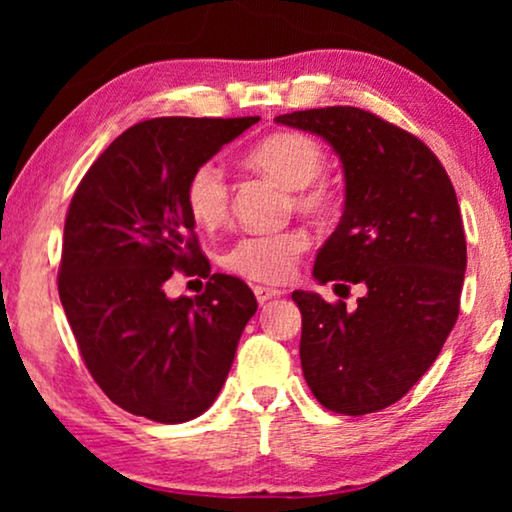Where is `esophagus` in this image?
<instances>
[{
    "mask_svg": "<svg viewBox=\"0 0 512 512\" xmlns=\"http://www.w3.org/2000/svg\"><path fill=\"white\" fill-rule=\"evenodd\" d=\"M254 293H256V300L258 303H268V300L282 296V289H272V286H254Z\"/></svg>",
    "mask_w": 512,
    "mask_h": 512,
    "instance_id": "34e87169",
    "label": "esophagus"
}]
</instances>
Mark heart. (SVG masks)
<instances>
[{"instance_id":"b5f03b06","label":"heart","mask_w":512,"mask_h":512,"mask_svg":"<svg viewBox=\"0 0 512 512\" xmlns=\"http://www.w3.org/2000/svg\"><path fill=\"white\" fill-rule=\"evenodd\" d=\"M244 160L254 170L291 188V202L298 212L314 219L333 212L335 188L321 177L326 156L317 139L293 130L275 132L251 146ZM186 207L202 228H216L228 219L230 184L219 165L202 163L191 172L186 184ZM307 247L310 237L296 228L244 235L226 249L223 265L249 282L279 284L291 277Z\"/></svg>"}]
</instances>
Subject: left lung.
Returning <instances> with one entry per match:
<instances>
[{
	"instance_id": "8db88e82",
	"label": "left lung",
	"mask_w": 512,
	"mask_h": 512,
	"mask_svg": "<svg viewBox=\"0 0 512 512\" xmlns=\"http://www.w3.org/2000/svg\"><path fill=\"white\" fill-rule=\"evenodd\" d=\"M324 137L342 160L345 212L319 249L314 279L366 286L356 310L293 291L300 363L326 410L368 415L415 387L457 324L466 235L457 193L429 146L356 107L275 118Z\"/></svg>"
}]
</instances>
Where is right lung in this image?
<instances>
[{
	"mask_svg": "<svg viewBox=\"0 0 512 512\" xmlns=\"http://www.w3.org/2000/svg\"><path fill=\"white\" fill-rule=\"evenodd\" d=\"M261 121L163 116L132 125L90 165L65 219L60 303L88 373L116 405L160 424L202 415L256 314L242 279L209 272L186 184L195 167ZM179 269L200 297L164 296Z\"/></svg>",
	"mask_w": 512,
	"mask_h": 512,
	"instance_id": "add662e5",
	"label": "right lung"
}]
</instances>
